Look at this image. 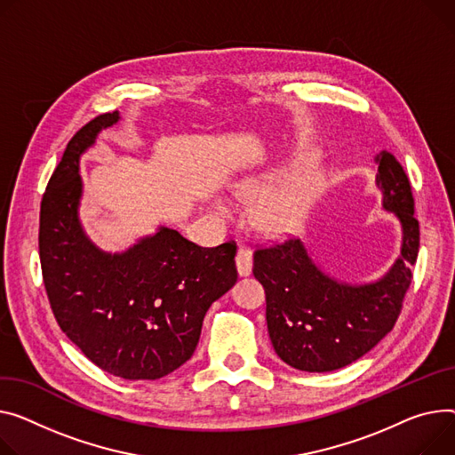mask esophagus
<instances>
[{"mask_svg": "<svg viewBox=\"0 0 455 455\" xmlns=\"http://www.w3.org/2000/svg\"><path fill=\"white\" fill-rule=\"evenodd\" d=\"M235 265L239 276H249L252 272V251L249 247H239L235 254Z\"/></svg>", "mask_w": 455, "mask_h": 455, "instance_id": "obj_1", "label": "esophagus"}]
</instances>
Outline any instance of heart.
<instances>
[{
  "mask_svg": "<svg viewBox=\"0 0 455 455\" xmlns=\"http://www.w3.org/2000/svg\"><path fill=\"white\" fill-rule=\"evenodd\" d=\"M322 187V175L318 170L309 168L306 172L298 173L291 183L276 196H272L263 201L258 212V223L265 232H289L294 230L301 218L306 216V212L318 194ZM270 190V185L267 183H256V180H247L237 187V194L243 197H259L265 196ZM220 214H228L230 206L227 201L218 203Z\"/></svg>",
  "mask_w": 455,
  "mask_h": 455,
  "instance_id": "b5f03b06",
  "label": "heart"
}]
</instances>
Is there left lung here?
<instances>
[{
  "label": "left lung",
  "instance_id": "1",
  "mask_svg": "<svg viewBox=\"0 0 455 455\" xmlns=\"http://www.w3.org/2000/svg\"><path fill=\"white\" fill-rule=\"evenodd\" d=\"M375 161L382 206L403 227L401 258L386 276L364 285L337 282L292 237L254 252L252 272L265 289L270 342L296 370L323 373L351 364L373 349L401 315L419 254V221L401 163L386 149Z\"/></svg>",
  "mask_w": 455,
  "mask_h": 455
}]
</instances>
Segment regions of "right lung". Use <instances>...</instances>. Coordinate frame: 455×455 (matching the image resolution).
Here are the masks:
<instances>
[{"mask_svg": "<svg viewBox=\"0 0 455 455\" xmlns=\"http://www.w3.org/2000/svg\"><path fill=\"white\" fill-rule=\"evenodd\" d=\"M118 111L80 128L52 172L40 208V263L52 315L100 370L156 380L194 355L208 307L237 280L235 243L199 247L161 227L123 254L97 249L78 221V163Z\"/></svg>", "mask_w": 455, "mask_h": 455, "instance_id": "1", "label": "right lung"}]
</instances>
